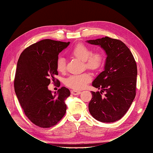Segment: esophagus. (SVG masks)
Returning <instances> with one entry per match:
<instances>
[{
	"instance_id": "esophagus-1",
	"label": "esophagus",
	"mask_w": 153,
	"mask_h": 153,
	"mask_svg": "<svg viewBox=\"0 0 153 153\" xmlns=\"http://www.w3.org/2000/svg\"><path fill=\"white\" fill-rule=\"evenodd\" d=\"M71 93L73 95H78V94H80L81 93V92L76 91V90H72L71 91Z\"/></svg>"
}]
</instances>
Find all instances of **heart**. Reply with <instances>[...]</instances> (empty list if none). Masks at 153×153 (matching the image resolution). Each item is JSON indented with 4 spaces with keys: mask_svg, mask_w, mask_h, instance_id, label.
I'll return each instance as SVG.
<instances>
[{
    "mask_svg": "<svg viewBox=\"0 0 153 153\" xmlns=\"http://www.w3.org/2000/svg\"><path fill=\"white\" fill-rule=\"evenodd\" d=\"M70 52L74 57L84 61L85 68L92 71L99 70L105 62V55L102 52L94 51L91 52V49L84 43L76 44ZM56 68L60 73L66 71V61L64 58L59 57L57 59ZM91 74L87 72L70 75L65 80V85L73 89H82L91 80Z\"/></svg>",
    "mask_w": 153,
    "mask_h": 153,
    "instance_id": "1",
    "label": "heart"
}]
</instances>
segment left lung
Returning <instances> with one entry per match:
<instances>
[{
	"label": "left lung",
	"instance_id": "1",
	"mask_svg": "<svg viewBox=\"0 0 153 153\" xmlns=\"http://www.w3.org/2000/svg\"><path fill=\"white\" fill-rule=\"evenodd\" d=\"M87 42L101 46L107 55L105 70L92 84L101 92L91 91L89 112L100 122L119 121L126 114L136 95V61L127 46L119 39L105 36Z\"/></svg>",
	"mask_w": 153,
	"mask_h": 153
}]
</instances>
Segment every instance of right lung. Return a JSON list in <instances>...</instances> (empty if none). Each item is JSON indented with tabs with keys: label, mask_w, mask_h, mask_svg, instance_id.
<instances>
[{
	"label": "right lung",
	"mask_w": 153,
	"mask_h": 153,
	"mask_svg": "<svg viewBox=\"0 0 153 153\" xmlns=\"http://www.w3.org/2000/svg\"><path fill=\"white\" fill-rule=\"evenodd\" d=\"M69 42L46 39L26 48L17 62L14 87L26 116L36 126L48 128L57 124L66 112L64 101L70 95L62 87L57 92L49 91L51 81L59 80L56 61ZM57 86H60L58 83Z\"/></svg>",
	"instance_id": "obj_1"
}]
</instances>
